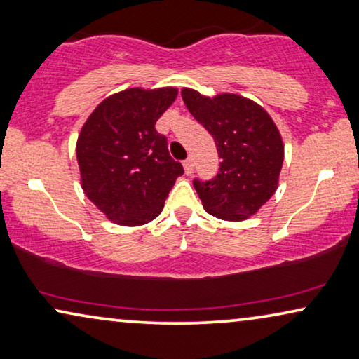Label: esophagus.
Listing matches in <instances>:
<instances>
[{"instance_id":"esophagus-1","label":"esophagus","mask_w":359,"mask_h":359,"mask_svg":"<svg viewBox=\"0 0 359 359\" xmlns=\"http://www.w3.org/2000/svg\"><path fill=\"white\" fill-rule=\"evenodd\" d=\"M184 169H185V174L187 175L194 174V161H191V158L184 161Z\"/></svg>"}]
</instances>
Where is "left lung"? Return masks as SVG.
<instances>
[{"instance_id":"1","label":"left lung","mask_w":359,"mask_h":359,"mask_svg":"<svg viewBox=\"0 0 359 359\" xmlns=\"http://www.w3.org/2000/svg\"><path fill=\"white\" fill-rule=\"evenodd\" d=\"M182 99L215 138L221 158L213 180H195L206 213L224 221L255 215L278 189L285 144L269 112L254 100L223 93L208 97L184 88Z\"/></svg>"}]
</instances>
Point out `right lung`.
<instances>
[{"mask_svg":"<svg viewBox=\"0 0 359 359\" xmlns=\"http://www.w3.org/2000/svg\"><path fill=\"white\" fill-rule=\"evenodd\" d=\"M177 88H130L104 99L79 131L81 187L105 218L141 226L164 208L184 174L154 125L177 97Z\"/></svg>","mask_w":359,"mask_h":359,"instance_id":"1","label":"right lung"}]
</instances>
